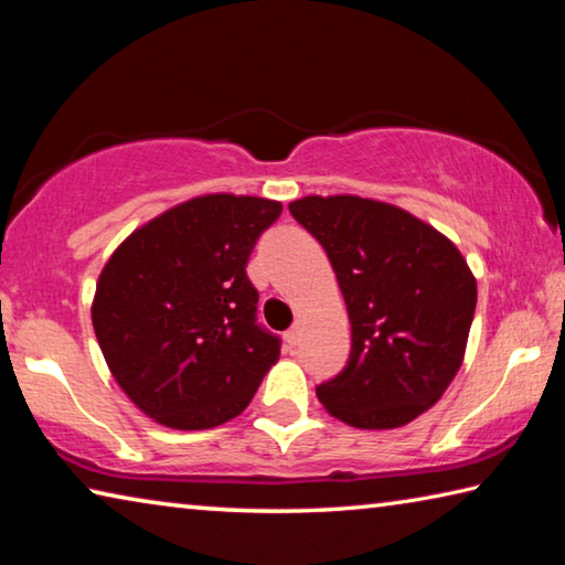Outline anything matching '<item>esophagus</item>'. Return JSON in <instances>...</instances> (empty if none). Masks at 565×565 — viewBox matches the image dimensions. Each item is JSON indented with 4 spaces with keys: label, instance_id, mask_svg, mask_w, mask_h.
Listing matches in <instances>:
<instances>
[{
    "label": "esophagus",
    "instance_id": "esophagus-1",
    "mask_svg": "<svg viewBox=\"0 0 565 565\" xmlns=\"http://www.w3.org/2000/svg\"><path fill=\"white\" fill-rule=\"evenodd\" d=\"M299 337H301L299 327H294V329L286 331V343H289V347H296V343H299Z\"/></svg>",
    "mask_w": 565,
    "mask_h": 565
}]
</instances>
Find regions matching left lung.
Returning <instances> with one entry per match:
<instances>
[{
	"instance_id": "obj_1",
	"label": "left lung",
	"mask_w": 565,
	"mask_h": 565,
	"mask_svg": "<svg viewBox=\"0 0 565 565\" xmlns=\"http://www.w3.org/2000/svg\"><path fill=\"white\" fill-rule=\"evenodd\" d=\"M337 274L351 321V356L317 388L353 428H398L431 408L466 356L476 276L451 238L406 209L356 194L289 204Z\"/></svg>"
}]
</instances>
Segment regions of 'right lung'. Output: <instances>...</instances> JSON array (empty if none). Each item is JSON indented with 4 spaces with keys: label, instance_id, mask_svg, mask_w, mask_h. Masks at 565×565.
Wrapping results in <instances>:
<instances>
[{
    "label": "right lung",
    "instance_id": "right-lung-1",
    "mask_svg": "<svg viewBox=\"0 0 565 565\" xmlns=\"http://www.w3.org/2000/svg\"><path fill=\"white\" fill-rule=\"evenodd\" d=\"M279 214L274 199L202 194L134 228L104 264L94 333L114 381L157 424H226L279 361L246 276L256 238Z\"/></svg>",
    "mask_w": 565,
    "mask_h": 565
}]
</instances>
